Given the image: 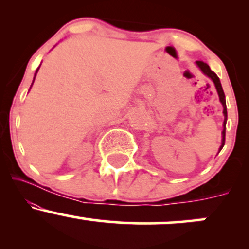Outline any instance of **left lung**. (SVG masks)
I'll return each instance as SVG.
<instances>
[{
  "instance_id": "8db88e82",
  "label": "left lung",
  "mask_w": 249,
  "mask_h": 249,
  "mask_svg": "<svg viewBox=\"0 0 249 249\" xmlns=\"http://www.w3.org/2000/svg\"><path fill=\"white\" fill-rule=\"evenodd\" d=\"M196 65L201 69L202 72L205 73V75L210 77L211 79H212L214 85H215L216 88V91H218V95H219V98H220V102H221L222 107H224V116H225V121H224V130H222V144L221 146H220V151H221V148L224 147L225 145V136H226V122H227V107H226V99H225V93H224V90H222V87H221V83H220V79L219 77L215 75V73L213 72L212 70L210 69V67H208L207 63L202 62V61H196Z\"/></svg>"
}]
</instances>
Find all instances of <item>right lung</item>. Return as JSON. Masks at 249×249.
I'll list each match as a JSON object with an SVG mask.
<instances>
[{"label":"right lung","mask_w":249,"mask_h":249,"mask_svg":"<svg viewBox=\"0 0 249 249\" xmlns=\"http://www.w3.org/2000/svg\"><path fill=\"white\" fill-rule=\"evenodd\" d=\"M36 72H37V71H36ZM35 76H36V75H35Z\"/></svg>","instance_id":"obj_1"}]
</instances>
